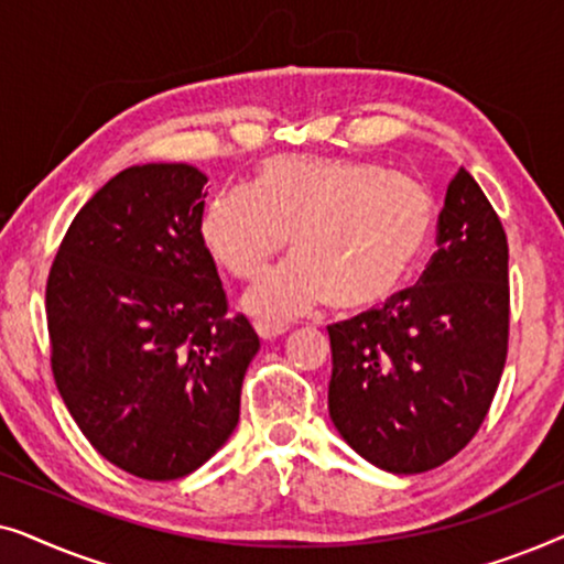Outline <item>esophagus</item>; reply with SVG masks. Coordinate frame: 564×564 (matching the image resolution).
Wrapping results in <instances>:
<instances>
[{"instance_id": "obj_1", "label": "esophagus", "mask_w": 564, "mask_h": 564, "mask_svg": "<svg viewBox=\"0 0 564 564\" xmlns=\"http://www.w3.org/2000/svg\"><path fill=\"white\" fill-rule=\"evenodd\" d=\"M253 328H257V334H259L261 338H274V336H282L284 330H288V323L259 318L257 323H253Z\"/></svg>"}]
</instances>
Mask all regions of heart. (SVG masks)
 Returning a JSON list of instances; mask_svg holds the SVG:
<instances>
[{
	"instance_id": "heart-1",
	"label": "heart",
	"mask_w": 564,
	"mask_h": 564,
	"mask_svg": "<svg viewBox=\"0 0 564 564\" xmlns=\"http://www.w3.org/2000/svg\"><path fill=\"white\" fill-rule=\"evenodd\" d=\"M431 199L413 176L375 161L272 156L257 187L234 184L207 203L199 236L234 276L251 280L288 246L297 253L253 284L246 305L290 318L328 300L365 311L408 280L431 238Z\"/></svg>"
}]
</instances>
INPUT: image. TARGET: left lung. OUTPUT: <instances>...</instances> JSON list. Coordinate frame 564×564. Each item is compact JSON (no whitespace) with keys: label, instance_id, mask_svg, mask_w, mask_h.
<instances>
[{"label":"left lung","instance_id":"8db88e82","mask_svg":"<svg viewBox=\"0 0 564 564\" xmlns=\"http://www.w3.org/2000/svg\"><path fill=\"white\" fill-rule=\"evenodd\" d=\"M503 223L465 169L446 187L436 251L413 288L328 326V413L372 465L415 475L473 442L508 354Z\"/></svg>","mask_w":564,"mask_h":564}]
</instances>
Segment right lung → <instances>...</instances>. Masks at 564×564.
Segmentation results:
<instances>
[{
  "mask_svg": "<svg viewBox=\"0 0 564 564\" xmlns=\"http://www.w3.org/2000/svg\"><path fill=\"white\" fill-rule=\"evenodd\" d=\"M207 176L143 164L82 207L45 284L51 369L76 426L115 467L176 480L238 423L259 336L199 236Z\"/></svg>",
  "mask_w": 564,
  "mask_h": 564,
  "instance_id": "1",
  "label": "right lung"
}]
</instances>
